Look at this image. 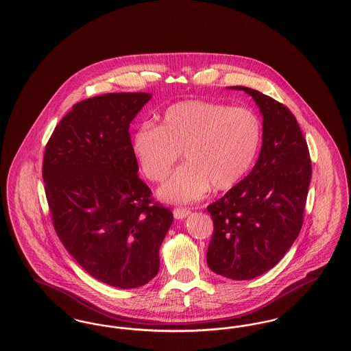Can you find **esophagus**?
I'll return each instance as SVG.
<instances>
[{"mask_svg":"<svg viewBox=\"0 0 351 351\" xmlns=\"http://www.w3.org/2000/svg\"><path fill=\"white\" fill-rule=\"evenodd\" d=\"M191 213V209L188 208H175L173 209V217L176 219H183Z\"/></svg>","mask_w":351,"mask_h":351,"instance_id":"esophagus-1","label":"esophagus"}]
</instances>
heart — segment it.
<instances>
[{
	"label": "heart",
	"instance_id": "b5f03b06",
	"mask_svg": "<svg viewBox=\"0 0 351 351\" xmlns=\"http://www.w3.org/2000/svg\"><path fill=\"white\" fill-rule=\"evenodd\" d=\"M262 136V121L252 109L180 101L165 109L158 126H139L132 147L141 171L154 183L167 178L183 151L186 163L162 185L159 196L185 204L200 200L212 186L234 188L250 171Z\"/></svg>",
	"mask_w": 351,
	"mask_h": 351
}]
</instances>
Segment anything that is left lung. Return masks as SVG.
Returning <instances> with one entry per match:
<instances>
[{
    "label": "left lung",
    "instance_id": "left-lung-1",
    "mask_svg": "<svg viewBox=\"0 0 351 351\" xmlns=\"http://www.w3.org/2000/svg\"><path fill=\"white\" fill-rule=\"evenodd\" d=\"M263 114V143L250 173L208 205L213 235L206 263L218 275L250 280L276 266L300 233L312 160L292 112L246 86Z\"/></svg>",
    "mask_w": 351,
    "mask_h": 351
}]
</instances>
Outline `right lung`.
Segmentation results:
<instances>
[{
	"instance_id": "add662e5",
	"label": "right lung",
	"mask_w": 351,
	"mask_h": 351,
	"mask_svg": "<svg viewBox=\"0 0 351 351\" xmlns=\"http://www.w3.org/2000/svg\"><path fill=\"white\" fill-rule=\"evenodd\" d=\"M151 93L80 101L56 125L42 176L53 229L68 252L102 283L136 288L159 271L172 212L138 178L130 122Z\"/></svg>"
}]
</instances>
